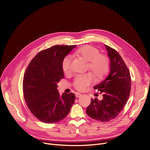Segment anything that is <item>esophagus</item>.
Listing matches in <instances>:
<instances>
[{"label":"esophagus","mask_w":150,"mask_h":150,"mask_svg":"<svg viewBox=\"0 0 150 150\" xmlns=\"http://www.w3.org/2000/svg\"><path fill=\"white\" fill-rule=\"evenodd\" d=\"M81 94H80V93H76L75 94V97H76V98H78V97H81Z\"/></svg>","instance_id":"esophagus-1"}]
</instances>
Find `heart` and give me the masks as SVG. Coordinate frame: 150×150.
Segmentation results:
<instances>
[{"label": "heart", "instance_id": "obj_1", "mask_svg": "<svg viewBox=\"0 0 150 150\" xmlns=\"http://www.w3.org/2000/svg\"><path fill=\"white\" fill-rule=\"evenodd\" d=\"M78 56L88 62V70L97 78L103 77L109 69L110 62L109 58L104 54H100L97 48L91 46H85L76 51ZM72 57L71 55H67L63 59L62 67L63 71L68 74L71 71ZM93 82V77L91 74L78 75L74 81V86L79 91L85 90L87 86Z\"/></svg>", "mask_w": 150, "mask_h": 150}]
</instances>
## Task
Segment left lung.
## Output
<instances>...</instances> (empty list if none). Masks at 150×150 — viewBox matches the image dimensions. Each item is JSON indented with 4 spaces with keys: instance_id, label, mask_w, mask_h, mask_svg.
<instances>
[{
    "instance_id": "obj_1",
    "label": "left lung",
    "mask_w": 150,
    "mask_h": 150,
    "mask_svg": "<svg viewBox=\"0 0 150 150\" xmlns=\"http://www.w3.org/2000/svg\"><path fill=\"white\" fill-rule=\"evenodd\" d=\"M110 58V71L94 90L103 93V98L91 99L86 113L91 118L101 122H108L119 115L129 98L131 78L129 69L119 53L105 45Z\"/></svg>"
}]
</instances>
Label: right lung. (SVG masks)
Listing matches in <instances>:
<instances>
[{
    "mask_svg": "<svg viewBox=\"0 0 150 150\" xmlns=\"http://www.w3.org/2000/svg\"><path fill=\"white\" fill-rule=\"evenodd\" d=\"M76 45H56L40 52L30 62L23 79L24 99L32 114L46 123L58 122L69 114L74 93L60 96L57 83L63 78V59Z\"/></svg>",
    "mask_w": 150,
    "mask_h": 150,
    "instance_id": "1",
    "label": "right lung"
}]
</instances>
